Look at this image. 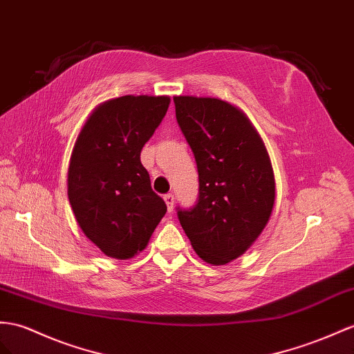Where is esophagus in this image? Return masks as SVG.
<instances>
[{
    "label": "esophagus",
    "instance_id": "34e87169",
    "mask_svg": "<svg viewBox=\"0 0 354 354\" xmlns=\"http://www.w3.org/2000/svg\"><path fill=\"white\" fill-rule=\"evenodd\" d=\"M165 202H166V205H167V211L169 212H171L174 211V206H175V196L174 194H166L165 196Z\"/></svg>",
    "mask_w": 354,
    "mask_h": 354
}]
</instances>
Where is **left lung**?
Listing matches in <instances>:
<instances>
[{
	"label": "left lung",
	"instance_id": "1",
	"mask_svg": "<svg viewBox=\"0 0 354 354\" xmlns=\"http://www.w3.org/2000/svg\"><path fill=\"white\" fill-rule=\"evenodd\" d=\"M176 121L198 171V198L178 218L197 256L220 266L242 256L263 232L275 203L265 143L247 115L220 98H174Z\"/></svg>",
	"mask_w": 354,
	"mask_h": 354
}]
</instances>
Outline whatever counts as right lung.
Here are the masks:
<instances>
[{
	"label": "right lung",
	"instance_id": "right-lung-1",
	"mask_svg": "<svg viewBox=\"0 0 354 354\" xmlns=\"http://www.w3.org/2000/svg\"><path fill=\"white\" fill-rule=\"evenodd\" d=\"M167 95H124L89 115L71 152L68 201L79 227L106 256L145 250L167 206L152 192L140 151L165 118Z\"/></svg>",
	"mask_w": 354,
	"mask_h": 354
}]
</instances>
